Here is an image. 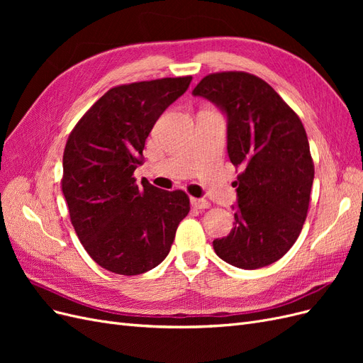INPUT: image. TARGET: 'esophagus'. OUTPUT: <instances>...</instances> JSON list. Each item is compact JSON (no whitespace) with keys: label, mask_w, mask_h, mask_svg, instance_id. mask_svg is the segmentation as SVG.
Segmentation results:
<instances>
[{"label":"esophagus","mask_w":363,"mask_h":363,"mask_svg":"<svg viewBox=\"0 0 363 363\" xmlns=\"http://www.w3.org/2000/svg\"><path fill=\"white\" fill-rule=\"evenodd\" d=\"M191 204H192V207H195V208H208V207H211V203H208V201L204 200V199H192V200H191Z\"/></svg>","instance_id":"34e87169"}]
</instances>
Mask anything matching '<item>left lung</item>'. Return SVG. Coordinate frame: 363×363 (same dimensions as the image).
Returning a JSON list of instances; mask_svg holds the SVG:
<instances>
[{
	"mask_svg": "<svg viewBox=\"0 0 363 363\" xmlns=\"http://www.w3.org/2000/svg\"><path fill=\"white\" fill-rule=\"evenodd\" d=\"M227 115V151L238 174L235 227L213 240L216 255L242 269L281 259L298 239L311 203L313 160L301 119L259 77L208 74L195 86Z\"/></svg>",
	"mask_w": 363,
	"mask_h": 363,
	"instance_id": "obj_1",
	"label": "left lung"
}]
</instances>
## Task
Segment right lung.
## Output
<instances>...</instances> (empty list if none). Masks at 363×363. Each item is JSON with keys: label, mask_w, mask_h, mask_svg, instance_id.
Here are the masks:
<instances>
[{"label": "right lung", "mask_w": 363, "mask_h": 363, "mask_svg": "<svg viewBox=\"0 0 363 363\" xmlns=\"http://www.w3.org/2000/svg\"><path fill=\"white\" fill-rule=\"evenodd\" d=\"M192 77L121 84L108 89L72 128L63 152L62 191L82 245L98 265L138 276L168 256L189 213L183 191H163L133 172L159 116Z\"/></svg>", "instance_id": "add662e5"}]
</instances>
